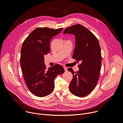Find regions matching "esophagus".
I'll list each match as a JSON object with an SVG mask.
<instances>
[{
  "label": "esophagus",
  "instance_id": "obj_1",
  "mask_svg": "<svg viewBox=\"0 0 123 123\" xmlns=\"http://www.w3.org/2000/svg\"><path fill=\"white\" fill-rule=\"evenodd\" d=\"M64 70H65V72H67L68 71V68H67L65 67H64Z\"/></svg>",
  "mask_w": 123,
  "mask_h": 123
}]
</instances>
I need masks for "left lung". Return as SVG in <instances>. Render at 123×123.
I'll list each match as a JSON object with an SVG mask.
<instances>
[{"instance_id": "left-lung-1", "label": "left lung", "mask_w": 123, "mask_h": 123, "mask_svg": "<svg viewBox=\"0 0 123 123\" xmlns=\"http://www.w3.org/2000/svg\"><path fill=\"white\" fill-rule=\"evenodd\" d=\"M74 34L75 47L73 55L77 62L79 71L74 72L72 68L68 71L73 74L69 85V91L78 97H84L94 89L99 77L102 57L99 43L94 35L80 24L67 28L63 34Z\"/></svg>"}]
</instances>
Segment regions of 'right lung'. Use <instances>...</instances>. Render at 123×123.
Wrapping results in <instances>:
<instances>
[{
	"label": "right lung",
	"instance_id": "1",
	"mask_svg": "<svg viewBox=\"0 0 123 123\" xmlns=\"http://www.w3.org/2000/svg\"><path fill=\"white\" fill-rule=\"evenodd\" d=\"M63 28H38L25 39L22 46L20 66L25 83L29 91L38 97L49 95L54 89L55 78L65 72L59 64L46 68L44 56L50 51L51 39Z\"/></svg>",
	"mask_w": 123,
	"mask_h": 123
}]
</instances>
